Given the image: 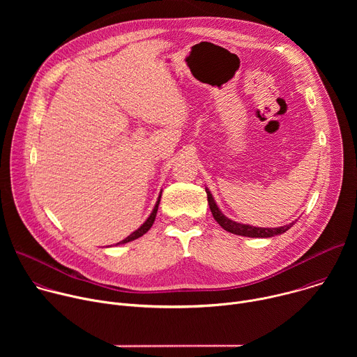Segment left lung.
I'll list each match as a JSON object with an SVG mask.
<instances>
[{
	"label": "left lung",
	"instance_id": "8db88e82",
	"mask_svg": "<svg viewBox=\"0 0 357 357\" xmlns=\"http://www.w3.org/2000/svg\"><path fill=\"white\" fill-rule=\"evenodd\" d=\"M206 193H208V203H209V208L211 212L215 218V220L226 230L230 231L233 234H238V236H245V237H273L277 234H282L285 233L288 229L292 227L294 223H289L287 226H281V227H254L250 225H243V223H237L229 218H226L222 211L219 209V206L216 205V202L213 199V195L211 193V190L206 188Z\"/></svg>",
	"mask_w": 357,
	"mask_h": 357
}]
</instances>
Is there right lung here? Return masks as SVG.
<instances>
[{
    "label": "right lung",
    "mask_w": 357,
    "mask_h": 357,
    "mask_svg": "<svg viewBox=\"0 0 357 357\" xmlns=\"http://www.w3.org/2000/svg\"><path fill=\"white\" fill-rule=\"evenodd\" d=\"M160 200H161V193H160V196H158V200H157V203H155V206H154V209H152V212H151V215L148 216V219L135 230V231H132L128 237H126L123 241H120V243H117V244H124V243H128V241H132V240H135V238H138V237H141V236H144L149 229H151V226L154 225V220H155V216H157V212H158V205H160Z\"/></svg>",
    "instance_id": "right-lung-1"
}]
</instances>
